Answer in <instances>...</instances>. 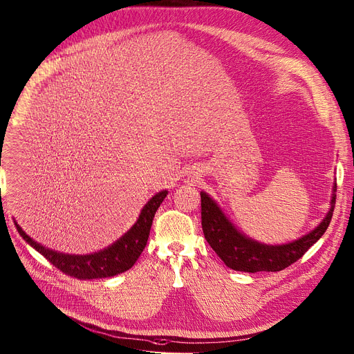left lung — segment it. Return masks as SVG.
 <instances>
[{"mask_svg": "<svg viewBox=\"0 0 354 354\" xmlns=\"http://www.w3.org/2000/svg\"><path fill=\"white\" fill-rule=\"evenodd\" d=\"M336 189L324 218L307 234L284 244H266L241 233L221 207L205 192H201V227L204 237L227 267L236 272H280L297 261L327 230L336 204Z\"/></svg>", "mask_w": 354, "mask_h": 354, "instance_id": "1", "label": "left lung"}]
</instances>
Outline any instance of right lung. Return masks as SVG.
<instances>
[{
  "mask_svg": "<svg viewBox=\"0 0 354 354\" xmlns=\"http://www.w3.org/2000/svg\"><path fill=\"white\" fill-rule=\"evenodd\" d=\"M167 194V190H162L153 196L145 203L137 221L127 233H124V236L111 245L90 254H68L51 250V248L32 240L15 220L14 223L19 236L62 273L80 280L114 277L130 270L142 253L150 236L154 214Z\"/></svg>",
  "mask_w": 354,
  "mask_h": 354,
  "instance_id": "right-lung-1",
  "label": "right lung"
}]
</instances>
